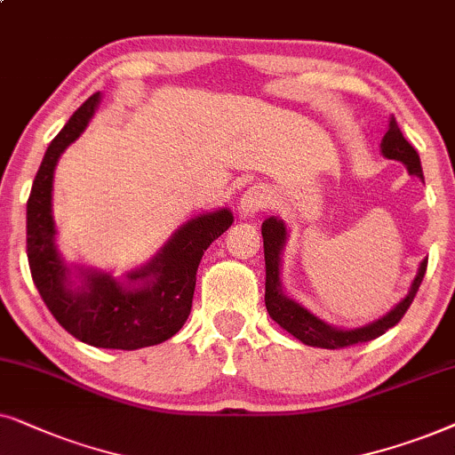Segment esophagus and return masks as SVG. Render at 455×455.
<instances>
[{
	"label": "esophagus",
	"mask_w": 455,
	"mask_h": 455,
	"mask_svg": "<svg viewBox=\"0 0 455 455\" xmlns=\"http://www.w3.org/2000/svg\"><path fill=\"white\" fill-rule=\"evenodd\" d=\"M268 199H270L268 193H266V189H262V187H251V189L247 191L239 202L241 216L251 218V216L259 214V212L268 205Z\"/></svg>",
	"instance_id": "esophagus-1"
}]
</instances>
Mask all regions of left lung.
Wrapping results in <instances>:
<instances>
[{"instance_id": "8db88e82", "label": "left lung", "mask_w": 455, "mask_h": 455, "mask_svg": "<svg viewBox=\"0 0 455 455\" xmlns=\"http://www.w3.org/2000/svg\"><path fill=\"white\" fill-rule=\"evenodd\" d=\"M380 151L389 160H397L408 168L410 174H416L418 179L425 180L422 177V166H420V156L411 145L405 141V137L399 131L395 118H389V129H387L383 141H380ZM262 237H264V259H266V310H268L270 318L276 324H281L284 331L291 332L295 339H299L301 343L312 345V347H323V349H341L349 347L355 343H366L372 341L395 326L399 320L403 318V314L408 312V307L416 298V291L420 287L422 278L427 272V259H422L418 275L411 283L408 295L393 307L391 312H387L383 318L374 320V323L366 326H358V329H335V326L326 324L324 320L314 316L312 312H307L304 306H299L298 301H293L283 293L281 287V253L287 241V228L284 222L278 218H268L262 222Z\"/></svg>"}]
</instances>
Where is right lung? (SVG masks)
I'll return each instance as SVG.
<instances>
[{"label":"right lung","mask_w":455,"mask_h":455,"mask_svg":"<svg viewBox=\"0 0 455 455\" xmlns=\"http://www.w3.org/2000/svg\"><path fill=\"white\" fill-rule=\"evenodd\" d=\"M100 100V93L91 95L45 151L27 202V256L41 299L72 337L93 347L131 351L180 331L191 312L204 251L231 227L233 214L220 208L191 218L148 264L131 270L124 283L110 272L81 270V284H72L70 268L56 247L53 171L62 151L87 129Z\"/></svg>","instance_id":"1"}]
</instances>
